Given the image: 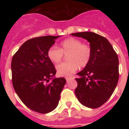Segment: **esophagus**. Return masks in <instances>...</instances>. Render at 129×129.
I'll return each instance as SVG.
<instances>
[{
	"label": "esophagus",
	"mask_w": 129,
	"mask_h": 129,
	"mask_svg": "<svg viewBox=\"0 0 129 129\" xmlns=\"http://www.w3.org/2000/svg\"><path fill=\"white\" fill-rule=\"evenodd\" d=\"M73 78H74L73 77H66V80H67V82H68V81H70L71 79H72Z\"/></svg>",
	"instance_id": "obj_1"
}]
</instances>
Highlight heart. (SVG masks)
Instances as JSON below:
<instances>
[{
    "instance_id": "heart-1",
    "label": "heart",
    "mask_w": 129,
    "mask_h": 129,
    "mask_svg": "<svg viewBox=\"0 0 129 129\" xmlns=\"http://www.w3.org/2000/svg\"><path fill=\"white\" fill-rule=\"evenodd\" d=\"M92 48L87 43H83L80 39L69 37L60 43V47L52 46L48 50L49 59L53 63L62 60L64 54L67 55L68 61L59 64L56 67L57 74L61 76H67L77 70L88 65L92 57Z\"/></svg>"
}]
</instances>
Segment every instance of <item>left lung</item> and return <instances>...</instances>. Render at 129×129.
I'll return each mask as SVG.
<instances>
[{"label":"left lung","mask_w":129,"mask_h":129,"mask_svg":"<svg viewBox=\"0 0 129 129\" xmlns=\"http://www.w3.org/2000/svg\"><path fill=\"white\" fill-rule=\"evenodd\" d=\"M90 43L92 57L77 75L75 94L83 105L96 109L103 105L114 91L119 79V60L113 47L105 37L94 32L72 34Z\"/></svg>","instance_id":"1"}]
</instances>
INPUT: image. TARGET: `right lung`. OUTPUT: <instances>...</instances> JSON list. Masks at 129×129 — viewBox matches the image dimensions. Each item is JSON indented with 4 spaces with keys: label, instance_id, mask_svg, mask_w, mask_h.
Wrapping results in <instances>:
<instances>
[{
    "label": "right lung",
    "instance_id": "add662e5",
    "mask_svg": "<svg viewBox=\"0 0 129 129\" xmlns=\"http://www.w3.org/2000/svg\"><path fill=\"white\" fill-rule=\"evenodd\" d=\"M59 36L30 39L22 44L11 60L12 84L22 103L29 109L46 114L58 105L66 83L64 77L51 79L56 74L48 50Z\"/></svg>",
    "mask_w": 129,
    "mask_h": 129
}]
</instances>
